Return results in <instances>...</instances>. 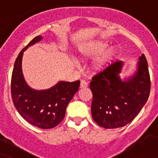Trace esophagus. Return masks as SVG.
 Returning <instances> with one entry per match:
<instances>
[{
    "mask_svg": "<svg viewBox=\"0 0 158 158\" xmlns=\"http://www.w3.org/2000/svg\"><path fill=\"white\" fill-rule=\"evenodd\" d=\"M88 82H86L85 80H81L80 82V88L81 89H84V88H87L88 87Z\"/></svg>",
    "mask_w": 158,
    "mask_h": 158,
    "instance_id": "34e87169",
    "label": "esophagus"
}]
</instances>
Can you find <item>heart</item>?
I'll return each mask as SVG.
<instances>
[{"label": "heart", "instance_id": "1", "mask_svg": "<svg viewBox=\"0 0 158 158\" xmlns=\"http://www.w3.org/2000/svg\"><path fill=\"white\" fill-rule=\"evenodd\" d=\"M107 46V43L102 41H94L89 44L82 46L80 48V55L84 59L94 58L102 53L98 57H97L94 60L93 63V70L96 73L103 70L116 54V49L113 47L108 48L105 51V50L106 49ZM102 52L104 53H102Z\"/></svg>", "mask_w": 158, "mask_h": 158}]
</instances>
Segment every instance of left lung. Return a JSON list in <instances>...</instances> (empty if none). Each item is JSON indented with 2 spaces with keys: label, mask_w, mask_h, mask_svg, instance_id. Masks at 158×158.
<instances>
[{
  "label": "left lung",
  "mask_w": 158,
  "mask_h": 158,
  "mask_svg": "<svg viewBox=\"0 0 158 158\" xmlns=\"http://www.w3.org/2000/svg\"><path fill=\"white\" fill-rule=\"evenodd\" d=\"M122 61H116L93 77L91 110L94 121L105 129L125 126L142 110L149 97V72L146 57H139L136 70L122 79Z\"/></svg>",
  "instance_id": "1"
}]
</instances>
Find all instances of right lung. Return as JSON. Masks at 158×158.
Masks as SVG:
<instances>
[{
    "mask_svg": "<svg viewBox=\"0 0 158 158\" xmlns=\"http://www.w3.org/2000/svg\"><path fill=\"white\" fill-rule=\"evenodd\" d=\"M42 39V36L33 38L16 58L11 77V95L16 110L24 120L47 130L54 128L64 119L67 106L79 90L80 81H59L44 90H36L28 86L22 71L23 55L27 48Z\"/></svg>",
    "mask_w": 158,
    "mask_h": 158,
    "instance_id": "add662e5",
    "label": "right lung"
}]
</instances>
